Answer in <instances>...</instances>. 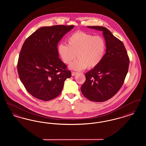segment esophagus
<instances>
[{
  "instance_id": "obj_1",
  "label": "esophagus",
  "mask_w": 146,
  "mask_h": 146,
  "mask_svg": "<svg viewBox=\"0 0 146 146\" xmlns=\"http://www.w3.org/2000/svg\"><path fill=\"white\" fill-rule=\"evenodd\" d=\"M77 72H72V76H75L77 74Z\"/></svg>"
}]
</instances>
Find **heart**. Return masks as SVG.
<instances>
[{
	"label": "heart",
	"mask_w": 146,
	"mask_h": 146,
	"mask_svg": "<svg viewBox=\"0 0 146 146\" xmlns=\"http://www.w3.org/2000/svg\"><path fill=\"white\" fill-rule=\"evenodd\" d=\"M106 48V42L102 36L77 31L68 38L67 45L60 44L57 50L62 61L67 64L76 58V54L78 58L70 64V68L79 70L97 67L104 58Z\"/></svg>",
	"instance_id": "heart-1"
}]
</instances>
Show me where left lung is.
<instances>
[{
    "label": "left lung",
    "mask_w": 146,
    "mask_h": 146,
    "mask_svg": "<svg viewBox=\"0 0 146 146\" xmlns=\"http://www.w3.org/2000/svg\"><path fill=\"white\" fill-rule=\"evenodd\" d=\"M103 32L106 52L100 63L85 74L81 87L84 96L94 102H104L121 88L129 70L130 60L123 43L102 26H88Z\"/></svg>",
    "instance_id": "obj_1"
}]
</instances>
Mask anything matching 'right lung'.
Masks as SVG:
<instances>
[{"mask_svg":"<svg viewBox=\"0 0 146 146\" xmlns=\"http://www.w3.org/2000/svg\"><path fill=\"white\" fill-rule=\"evenodd\" d=\"M73 25L42 27L24 42L17 62V72L26 90L42 101L57 97L64 82L71 76L67 66L58 57V42Z\"/></svg>","mask_w":146,"mask_h":146,"instance_id":"1","label":"right lung"}]
</instances>
